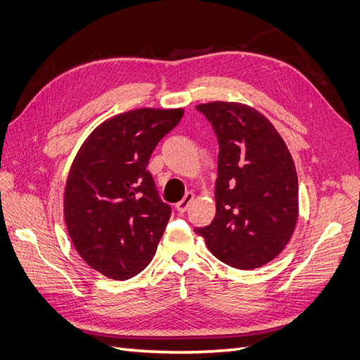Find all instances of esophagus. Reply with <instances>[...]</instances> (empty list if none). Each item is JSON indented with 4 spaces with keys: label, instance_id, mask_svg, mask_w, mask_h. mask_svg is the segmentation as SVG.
I'll list each match as a JSON object with an SVG mask.
<instances>
[{
    "label": "esophagus",
    "instance_id": "34e87169",
    "mask_svg": "<svg viewBox=\"0 0 360 360\" xmlns=\"http://www.w3.org/2000/svg\"><path fill=\"white\" fill-rule=\"evenodd\" d=\"M192 201H193V193L189 192V193H186V197H184L181 201H179V202L176 204L177 212H179V213H184V212H186V210L189 209V205H191Z\"/></svg>",
    "mask_w": 360,
    "mask_h": 360
}]
</instances>
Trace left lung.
<instances>
[{"label": "left lung", "instance_id": "8db88e82", "mask_svg": "<svg viewBox=\"0 0 360 360\" xmlns=\"http://www.w3.org/2000/svg\"><path fill=\"white\" fill-rule=\"evenodd\" d=\"M219 143L216 216L195 228L222 263L250 270L287 246L299 217V183L292 158L269 120L237 102L197 105Z\"/></svg>", "mask_w": 360, "mask_h": 360}]
</instances>
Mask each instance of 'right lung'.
Here are the masks:
<instances>
[{
	"instance_id": "right-lung-1",
	"label": "right lung",
	"mask_w": 360,
	"mask_h": 360,
	"mask_svg": "<svg viewBox=\"0 0 360 360\" xmlns=\"http://www.w3.org/2000/svg\"><path fill=\"white\" fill-rule=\"evenodd\" d=\"M183 110L118 114L84 141L64 191V219L81 258L110 279L126 281L153 259L171 216L147 171L159 141Z\"/></svg>"
}]
</instances>
